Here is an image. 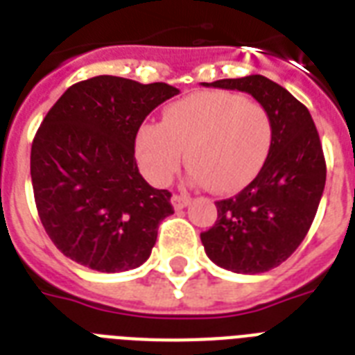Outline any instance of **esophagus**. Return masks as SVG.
Segmentation results:
<instances>
[{
  "label": "esophagus",
  "instance_id": "1",
  "mask_svg": "<svg viewBox=\"0 0 355 355\" xmlns=\"http://www.w3.org/2000/svg\"><path fill=\"white\" fill-rule=\"evenodd\" d=\"M171 205L175 210H182V208H186V206L189 205V197H186V195L175 193L171 197Z\"/></svg>",
  "mask_w": 355,
  "mask_h": 355
}]
</instances>
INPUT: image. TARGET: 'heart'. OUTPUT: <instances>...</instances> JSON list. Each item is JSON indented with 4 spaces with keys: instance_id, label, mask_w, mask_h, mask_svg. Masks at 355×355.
I'll list each match as a JSON object with an SVG mask.
<instances>
[{
    "instance_id": "b5f03b06",
    "label": "heart",
    "mask_w": 355,
    "mask_h": 355,
    "mask_svg": "<svg viewBox=\"0 0 355 355\" xmlns=\"http://www.w3.org/2000/svg\"><path fill=\"white\" fill-rule=\"evenodd\" d=\"M270 145L272 119L261 103L232 92H197L169 105L162 123L139 128L136 158L150 182L166 186L186 156L189 182L230 193L258 175Z\"/></svg>"
}]
</instances>
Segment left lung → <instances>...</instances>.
<instances>
[{
  "mask_svg": "<svg viewBox=\"0 0 355 355\" xmlns=\"http://www.w3.org/2000/svg\"><path fill=\"white\" fill-rule=\"evenodd\" d=\"M202 86L250 94L272 119V145L263 167L239 193L217 200L216 225L200 234L214 263L239 275H259L284 263L313 223L326 184L319 132L308 108L263 75Z\"/></svg>",
  "mask_w": 355,
  "mask_h": 355,
  "instance_id": "left-lung-1",
  "label": "left lung"
}]
</instances>
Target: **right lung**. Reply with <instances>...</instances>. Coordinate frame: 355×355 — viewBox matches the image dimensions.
I'll return each instance as SVG.
<instances>
[{"label":"right lung","mask_w":355,"mask_h":355,"mask_svg":"<svg viewBox=\"0 0 355 355\" xmlns=\"http://www.w3.org/2000/svg\"><path fill=\"white\" fill-rule=\"evenodd\" d=\"M178 88L99 75L69 86L31 147L40 221L55 247L88 269L121 272L147 261L171 193L139 175L134 141L144 119Z\"/></svg>","instance_id":"1"}]
</instances>
